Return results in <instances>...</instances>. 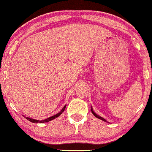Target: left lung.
<instances>
[{"label":"left lung","instance_id":"obj_1","mask_svg":"<svg viewBox=\"0 0 152 152\" xmlns=\"http://www.w3.org/2000/svg\"><path fill=\"white\" fill-rule=\"evenodd\" d=\"M91 112H92V114H93L94 115V116H96V118H99V119H102V121H106V120H105V119H104V118L101 117V116H99V115H97L96 114V113H94V111H93V109H92V108H91Z\"/></svg>","mask_w":152,"mask_h":152}]
</instances>
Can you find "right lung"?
Here are the masks:
<instances>
[{"label": "right lung", "mask_w": 152, "mask_h": 152, "mask_svg": "<svg viewBox=\"0 0 152 152\" xmlns=\"http://www.w3.org/2000/svg\"><path fill=\"white\" fill-rule=\"evenodd\" d=\"M65 108H66V106H64V108H63L61 111L59 113H58V114H56V115H54V116H50V117L48 118H46V119L43 120V121H38V120L33 119V118H28V117H26V119H28V121L33 122V123H44V122H48V121H51V120L54 119V118L58 117V116H60V115L63 112H64V109H65Z\"/></svg>", "instance_id": "obj_1"}]
</instances>
